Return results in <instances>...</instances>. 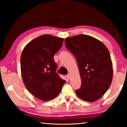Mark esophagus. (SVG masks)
Returning a JSON list of instances; mask_svg holds the SVG:
<instances>
[{"label": "esophagus", "mask_w": 127, "mask_h": 127, "mask_svg": "<svg viewBox=\"0 0 127 127\" xmlns=\"http://www.w3.org/2000/svg\"><path fill=\"white\" fill-rule=\"evenodd\" d=\"M66 77L68 78V80H70V78H71L70 74H68V75H66Z\"/></svg>", "instance_id": "34e87169"}]
</instances>
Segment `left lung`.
I'll list each match as a JSON object with an SVG mask.
<instances>
[{
    "label": "left lung",
    "instance_id": "obj_1",
    "mask_svg": "<svg viewBox=\"0 0 127 127\" xmlns=\"http://www.w3.org/2000/svg\"><path fill=\"white\" fill-rule=\"evenodd\" d=\"M65 45L79 66L81 86L76 91L77 95L87 101H96L112 82V62L108 49L100 40L84 34L65 38Z\"/></svg>",
    "mask_w": 127,
    "mask_h": 127
}]
</instances>
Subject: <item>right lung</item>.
I'll use <instances>...</instances> for the list:
<instances>
[{"instance_id": "obj_1", "label": "right lung", "mask_w": 127, "mask_h": 127, "mask_svg": "<svg viewBox=\"0 0 127 127\" xmlns=\"http://www.w3.org/2000/svg\"><path fill=\"white\" fill-rule=\"evenodd\" d=\"M63 40L51 35H42L29 42L21 54L24 84L29 92L41 100L55 98L65 83L56 73L57 64L53 58Z\"/></svg>"}]
</instances>
